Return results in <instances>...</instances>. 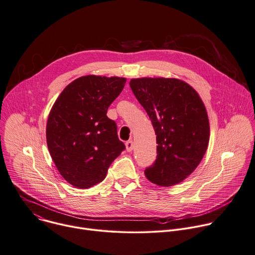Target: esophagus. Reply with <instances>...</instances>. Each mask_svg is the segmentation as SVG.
<instances>
[{
    "label": "esophagus",
    "instance_id": "obj_1",
    "mask_svg": "<svg viewBox=\"0 0 255 255\" xmlns=\"http://www.w3.org/2000/svg\"><path fill=\"white\" fill-rule=\"evenodd\" d=\"M125 145H126V149H127L128 152H131V151L134 149V143H133L132 140L127 141V142L125 143Z\"/></svg>",
    "mask_w": 255,
    "mask_h": 255
}]
</instances>
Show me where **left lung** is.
<instances>
[{
  "instance_id": "1",
  "label": "left lung",
  "mask_w": 255,
  "mask_h": 255,
  "mask_svg": "<svg viewBox=\"0 0 255 255\" xmlns=\"http://www.w3.org/2000/svg\"><path fill=\"white\" fill-rule=\"evenodd\" d=\"M130 87L152 122L158 144L156 160L145 169V176L164 187L182 182L199 165L209 142L201 98L175 78L132 79Z\"/></svg>"
}]
</instances>
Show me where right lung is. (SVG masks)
Segmentation results:
<instances>
[{
	"label": "right lung",
	"instance_id": "add662e5",
	"mask_svg": "<svg viewBox=\"0 0 255 255\" xmlns=\"http://www.w3.org/2000/svg\"><path fill=\"white\" fill-rule=\"evenodd\" d=\"M125 78L83 76L62 91L48 117L51 157L64 179L77 188L103 181L111 163L125 149L107 110L122 92Z\"/></svg>",
	"mask_w": 255,
	"mask_h": 255
}]
</instances>
